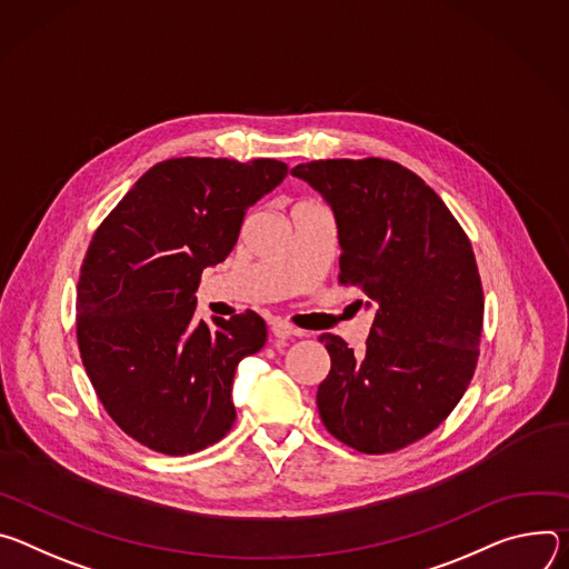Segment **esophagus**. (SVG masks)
I'll return each mask as SVG.
<instances>
[{
    "label": "esophagus",
    "instance_id": "obj_1",
    "mask_svg": "<svg viewBox=\"0 0 569 569\" xmlns=\"http://www.w3.org/2000/svg\"><path fill=\"white\" fill-rule=\"evenodd\" d=\"M271 335H273L276 339H280V341H284V339H289V337H302L300 330H296L293 326H289V323H284V321H276V323L271 326Z\"/></svg>",
    "mask_w": 569,
    "mask_h": 569
}]
</instances>
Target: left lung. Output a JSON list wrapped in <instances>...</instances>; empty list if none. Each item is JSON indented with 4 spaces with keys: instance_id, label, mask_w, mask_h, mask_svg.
Listing matches in <instances>:
<instances>
[{
    "instance_id": "left-lung-1",
    "label": "left lung",
    "mask_w": 569,
    "mask_h": 569,
    "mask_svg": "<svg viewBox=\"0 0 569 569\" xmlns=\"http://www.w3.org/2000/svg\"><path fill=\"white\" fill-rule=\"evenodd\" d=\"M291 173L335 212L339 282L375 307L361 352L321 337L332 359L317 393L321 420L357 452L402 450L452 413L477 368L483 289L470 239L433 189L393 160H313Z\"/></svg>"
}]
</instances>
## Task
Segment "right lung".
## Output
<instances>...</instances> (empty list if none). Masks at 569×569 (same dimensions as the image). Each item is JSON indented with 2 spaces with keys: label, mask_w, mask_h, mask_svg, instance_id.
Listing matches in <instances>:
<instances>
[{
  "label": "right lung",
  "mask_w": 569,
  "mask_h": 569,
  "mask_svg": "<svg viewBox=\"0 0 569 569\" xmlns=\"http://www.w3.org/2000/svg\"><path fill=\"white\" fill-rule=\"evenodd\" d=\"M287 171L273 158H171L92 234L77 287L81 359L108 416L153 452L194 455L234 422L232 377L264 346L267 323L250 309L194 321V293Z\"/></svg>",
  "instance_id": "obj_1"
}]
</instances>
